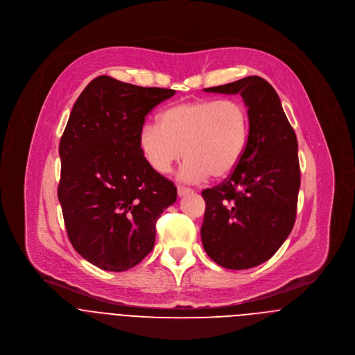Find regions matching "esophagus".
I'll list each match as a JSON object with an SVG mask.
<instances>
[{"instance_id": "obj_1", "label": "esophagus", "mask_w": 355, "mask_h": 355, "mask_svg": "<svg viewBox=\"0 0 355 355\" xmlns=\"http://www.w3.org/2000/svg\"><path fill=\"white\" fill-rule=\"evenodd\" d=\"M193 190L191 189H189V187H184V186H178V194L180 196V197H183V196H186V194H190Z\"/></svg>"}]
</instances>
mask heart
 <instances>
[{"label": "heart", "mask_w": 355, "mask_h": 355, "mask_svg": "<svg viewBox=\"0 0 355 355\" xmlns=\"http://www.w3.org/2000/svg\"><path fill=\"white\" fill-rule=\"evenodd\" d=\"M248 112L234 98L200 100L173 105L159 115V126L144 125L139 147L148 165L169 173L184 151V182L229 176L239 165L248 139Z\"/></svg>", "instance_id": "obj_1"}]
</instances>
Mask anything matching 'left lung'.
<instances>
[{"label": "left lung", "instance_id": "left-lung-1", "mask_svg": "<svg viewBox=\"0 0 355 355\" xmlns=\"http://www.w3.org/2000/svg\"><path fill=\"white\" fill-rule=\"evenodd\" d=\"M240 94L248 112V139L236 169L202 190L205 252L227 269L268 261L290 234L300 190L298 144L275 89L259 76L204 89Z\"/></svg>", "mask_w": 355, "mask_h": 355}]
</instances>
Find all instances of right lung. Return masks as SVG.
Masks as SVG:
<instances>
[{"mask_svg": "<svg viewBox=\"0 0 355 355\" xmlns=\"http://www.w3.org/2000/svg\"><path fill=\"white\" fill-rule=\"evenodd\" d=\"M175 93L104 75L87 85L69 115L58 200L73 248L104 270L123 272L144 259L158 218L176 201L175 184L139 147L146 116Z\"/></svg>", "mask_w": 355, "mask_h": 355, "instance_id": "1", "label": "right lung"}]
</instances>
